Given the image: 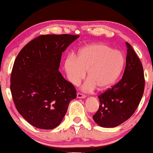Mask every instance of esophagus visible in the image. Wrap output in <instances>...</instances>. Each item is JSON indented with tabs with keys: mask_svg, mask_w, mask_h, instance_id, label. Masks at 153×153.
I'll return each instance as SVG.
<instances>
[{
	"mask_svg": "<svg viewBox=\"0 0 153 153\" xmlns=\"http://www.w3.org/2000/svg\"><path fill=\"white\" fill-rule=\"evenodd\" d=\"M76 97H77V98H82V99H84V98L86 97V96H85V95H83V94L78 93L76 95Z\"/></svg>",
	"mask_w": 153,
	"mask_h": 153,
	"instance_id": "obj_1",
	"label": "esophagus"
}]
</instances>
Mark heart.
Segmentation results:
<instances>
[{"label": "heart", "mask_w": 153, "mask_h": 153, "mask_svg": "<svg viewBox=\"0 0 153 153\" xmlns=\"http://www.w3.org/2000/svg\"><path fill=\"white\" fill-rule=\"evenodd\" d=\"M125 56L118 50H113L102 43L91 44L79 50L76 57L70 55L65 60V70L69 81L77 85L87 72L88 80L83 84L84 91L97 88L105 90L116 82L125 65Z\"/></svg>", "instance_id": "heart-1"}]
</instances>
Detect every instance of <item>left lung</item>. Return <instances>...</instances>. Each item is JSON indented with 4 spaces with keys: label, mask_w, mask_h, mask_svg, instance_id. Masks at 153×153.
Returning <instances> with one entry per match:
<instances>
[{
    "label": "left lung",
    "mask_w": 153,
    "mask_h": 153,
    "mask_svg": "<svg viewBox=\"0 0 153 153\" xmlns=\"http://www.w3.org/2000/svg\"><path fill=\"white\" fill-rule=\"evenodd\" d=\"M126 65L120 81L98 96L100 107L93 116L102 127L118 126L130 118L143 96L145 79L141 62L128 42Z\"/></svg>",
    "instance_id": "1"
}]
</instances>
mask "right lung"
<instances>
[{
	"mask_svg": "<svg viewBox=\"0 0 153 153\" xmlns=\"http://www.w3.org/2000/svg\"><path fill=\"white\" fill-rule=\"evenodd\" d=\"M79 35H39L16 56L10 79L16 108L37 128L52 129L61 123L76 97L74 85L58 71L62 53Z\"/></svg>",
	"mask_w": 153,
	"mask_h": 153,
	"instance_id": "obj_1",
	"label": "right lung"
}]
</instances>
